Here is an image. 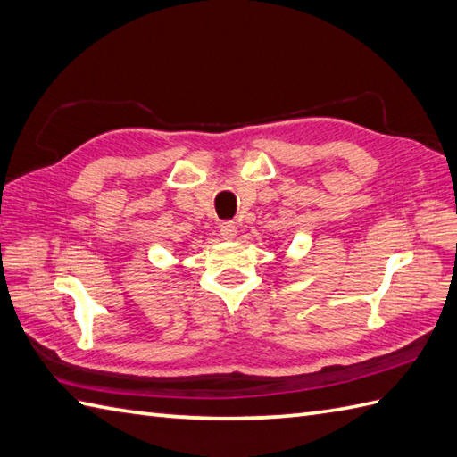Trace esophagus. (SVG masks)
I'll return each mask as SVG.
<instances>
[{"mask_svg":"<svg viewBox=\"0 0 457 457\" xmlns=\"http://www.w3.org/2000/svg\"><path fill=\"white\" fill-rule=\"evenodd\" d=\"M237 232H238V230H237L235 222H222V225H220V237L225 238V240H232V238H235Z\"/></svg>","mask_w":457,"mask_h":457,"instance_id":"obj_1","label":"esophagus"}]
</instances>
